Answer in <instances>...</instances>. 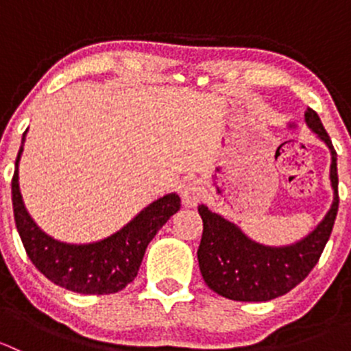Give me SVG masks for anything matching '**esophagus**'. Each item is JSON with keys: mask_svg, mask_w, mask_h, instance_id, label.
<instances>
[{"mask_svg": "<svg viewBox=\"0 0 351 351\" xmlns=\"http://www.w3.org/2000/svg\"><path fill=\"white\" fill-rule=\"evenodd\" d=\"M202 195H204V189H202L200 182H197V180L186 182L182 186V192H180L182 202L186 207H195V205H198V202L202 200Z\"/></svg>", "mask_w": 351, "mask_h": 351, "instance_id": "obj_1", "label": "esophagus"}]
</instances>
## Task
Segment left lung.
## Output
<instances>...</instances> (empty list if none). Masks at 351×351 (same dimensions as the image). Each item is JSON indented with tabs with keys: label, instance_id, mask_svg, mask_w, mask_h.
Returning a JSON list of instances; mask_svg holds the SVG:
<instances>
[{
	"label": "left lung",
	"instance_id": "obj_1",
	"mask_svg": "<svg viewBox=\"0 0 351 351\" xmlns=\"http://www.w3.org/2000/svg\"><path fill=\"white\" fill-rule=\"evenodd\" d=\"M304 120L317 139L326 144L331 154V207L309 234L292 244L268 246L244 234L238 224L228 221L224 215L215 214L205 205H198V214L204 222L197 251L198 267L208 289L226 299L267 302L285 295L309 275L326 246L339 204L336 151L313 108H307Z\"/></svg>",
	"mask_w": 351,
	"mask_h": 351
}]
</instances>
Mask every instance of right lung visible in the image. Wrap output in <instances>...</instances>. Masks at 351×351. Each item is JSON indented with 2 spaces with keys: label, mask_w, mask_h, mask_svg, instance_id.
I'll return each instance as SVG.
<instances>
[{
  "label": "right lung",
  "mask_w": 351,
  "mask_h": 351,
  "mask_svg": "<svg viewBox=\"0 0 351 351\" xmlns=\"http://www.w3.org/2000/svg\"><path fill=\"white\" fill-rule=\"evenodd\" d=\"M27 132L28 129L23 132L15 162L12 200L16 229L32 263L45 278L71 292L107 295L125 289L137 277L147 244L182 207L178 193L156 198L107 238L80 244L59 241L38 228L20 192L19 168Z\"/></svg>",
  "instance_id": "1"
}]
</instances>
